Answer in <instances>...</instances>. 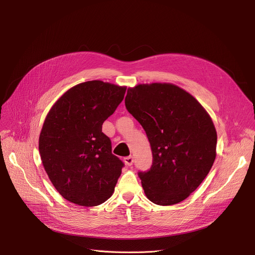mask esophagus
<instances>
[{"mask_svg": "<svg viewBox=\"0 0 255 255\" xmlns=\"http://www.w3.org/2000/svg\"><path fill=\"white\" fill-rule=\"evenodd\" d=\"M124 162L126 165L128 166H131L133 164V162H134V159H133L132 156H128V157H125L124 158Z\"/></svg>", "mask_w": 255, "mask_h": 255, "instance_id": "esophagus-1", "label": "esophagus"}]
</instances>
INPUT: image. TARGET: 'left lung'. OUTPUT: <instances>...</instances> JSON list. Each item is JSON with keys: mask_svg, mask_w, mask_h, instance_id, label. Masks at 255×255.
Masks as SVG:
<instances>
[{"mask_svg": "<svg viewBox=\"0 0 255 255\" xmlns=\"http://www.w3.org/2000/svg\"><path fill=\"white\" fill-rule=\"evenodd\" d=\"M125 105L151 144V168L138 171L146 197L160 206L182 202L215 161L217 133L211 117L189 93L171 84L129 88Z\"/></svg>", "mask_w": 255, "mask_h": 255, "instance_id": "1", "label": "left lung"}]
</instances>
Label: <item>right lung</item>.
I'll return each instance as SVG.
<instances>
[{
    "instance_id": "right-lung-1",
    "label": "right lung",
    "mask_w": 255,
    "mask_h": 255,
    "mask_svg": "<svg viewBox=\"0 0 255 255\" xmlns=\"http://www.w3.org/2000/svg\"><path fill=\"white\" fill-rule=\"evenodd\" d=\"M125 87L101 80L67 91L47 114L39 153L49 180L67 200L95 207L115 190L124 163L112 153L102 124L124 99Z\"/></svg>"
}]
</instances>
